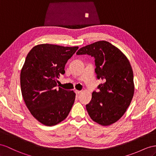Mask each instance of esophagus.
I'll list each match as a JSON object with an SVG mask.
<instances>
[{"instance_id":"esophagus-1","label":"esophagus","mask_w":156,"mask_h":156,"mask_svg":"<svg viewBox=\"0 0 156 156\" xmlns=\"http://www.w3.org/2000/svg\"><path fill=\"white\" fill-rule=\"evenodd\" d=\"M75 93L76 94H80V93H81V91H80V90H75Z\"/></svg>"}]
</instances>
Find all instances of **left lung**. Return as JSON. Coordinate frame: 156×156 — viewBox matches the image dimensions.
Wrapping results in <instances>:
<instances>
[{
	"label": "left lung",
	"instance_id": "left-lung-1",
	"mask_svg": "<svg viewBox=\"0 0 156 156\" xmlns=\"http://www.w3.org/2000/svg\"><path fill=\"white\" fill-rule=\"evenodd\" d=\"M76 54L94 57L95 73L103 81L86 105L90 118L102 126L116 122L125 113L134 93L133 71L129 59L117 47L106 41L83 47Z\"/></svg>",
	"mask_w": 156,
	"mask_h": 156
}]
</instances>
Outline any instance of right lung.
<instances>
[{
  "instance_id": "add662e5",
  "label": "right lung",
  "mask_w": 156,
  "mask_h": 156,
  "mask_svg": "<svg viewBox=\"0 0 156 156\" xmlns=\"http://www.w3.org/2000/svg\"><path fill=\"white\" fill-rule=\"evenodd\" d=\"M78 49L44 43L34 47L27 55L20 73L22 95L32 116L44 125L64 121L74 104L73 90L56 87L68 60Z\"/></svg>"
}]
</instances>
